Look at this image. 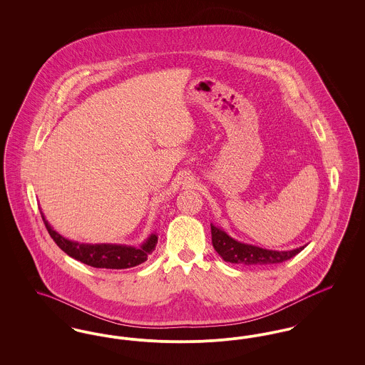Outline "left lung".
<instances>
[{"mask_svg": "<svg viewBox=\"0 0 365 365\" xmlns=\"http://www.w3.org/2000/svg\"><path fill=\"white\" fill-rule=\"evenodd\" d=\"M212 231V243L219 256L232 264L242 265H265V264H279L283 261L290 260L298 255L305 246L297 247L294 250H268L255 245L238 242L217 227L210 225Z\"/></svg>", "mask_w": 365, "mask_h": 365, "instance_id": "left-lung-1", "label": "left lung"}]
</instances>
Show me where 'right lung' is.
I'll list each match as a JSON object with an SVG mask.
<instances>
[{"instance_id":"1","label":"right lung","mask_w":365,"mask_h":365,"mask_svg":"<svg viewBox=\"0 0 365 365\" xmlns=\"http://www.w3.org/2000/svg\"><path fill=\"white\" fill-rule=\"evenodd\" d=\"M41 216L53 241L57 243V246L64 253H67L72 259L94 268H106V269L131 268L148 260V256L156 247V234H152L139 247L127 246V245H115V243L90 245V243L73 242L53 230V227L45 219L42 210H41Z\"/></svg>"}]
</instances>
